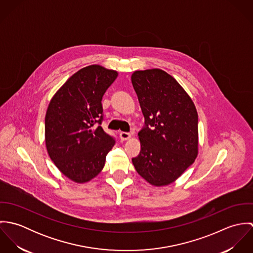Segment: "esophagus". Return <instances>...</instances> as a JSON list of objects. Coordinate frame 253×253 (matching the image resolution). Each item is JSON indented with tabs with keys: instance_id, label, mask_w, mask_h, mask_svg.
<instances>
[{
	"instance_id": "obj_1",
	"label": "esophagus",
	"mask_w": 253,
	"mask_h": 253,
	"mask_svg": "<svg viewBox=\"0 0 253 253\" xmlns=\"http://www.w3.org/2000/svg\"><path fill=\"white\" fill-rule=\"evenodd\" d=\"M130 137H131V135H130V133H128V132H125V131L120 132V138H121L122 141L127 140V139H129Z\"/></svg>"
}]
</instances>
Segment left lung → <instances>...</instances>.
<instances>
[{"label": "left lung", "instance_id": "1", "mask_svg": "<svg viewBox=\"0 0 253 253\" xmlns=\"http://www.w3.org/2000/svg\"><path fill=\"white\" fill-rule=\"evenodd\" d=\"M131 83L145 119L140 153L132 164L151 185H169L198 156L197 109L178 82L161 69L135 71Z\"/></svg>", "mask_w": 253, "mask_h": 253}]
</instances>
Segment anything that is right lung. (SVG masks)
I'll return each instance as SVG.
<instances>
[{"label":"right lung","instance_id":"add662e5","mask_svg":"<svg viewBox=\"0 0 253 253\" xmlns=\"http://www.w3.org/2000/svg\"><path fill=\"white\" fill-rule=\"evenodd\" d=\"M117 77V71L100 65L82 68L66 81L48 104L44 119L47 153L56 168L76 183L94 178L115 145V139L100 125L102 97Z\"/></svg>","mask_w":253,"mask_h":253}]
</instances>
